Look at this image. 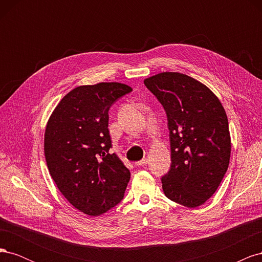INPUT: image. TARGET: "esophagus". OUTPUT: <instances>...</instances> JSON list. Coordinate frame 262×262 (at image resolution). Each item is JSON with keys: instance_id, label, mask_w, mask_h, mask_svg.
<instances>
[{"instance_id": "34e87169", "label": "esophagus", "mask_w": 262, "mask_h": 262, "mask_svg": "<svg viewBox=\"0 0 262 262\" xmlns=\"http://www.w3.org/2000/svg\"><path fill=\"white\" fill-rule=\"evenodd\" d=\"M147 163H148L147 158H143V160H141V161L137 162V163H136V166H145V165H147Z\"/></svg>"}]
</instances>
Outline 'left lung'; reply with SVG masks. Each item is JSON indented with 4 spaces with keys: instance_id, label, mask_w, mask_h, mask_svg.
<instances>
[{
    "instance_id": "left-lung-1",
    "label": "left lung",
    "mask_w": 262,
    "mask_h": 262,
    "mask_svg": "<svg viewBox=\"0 0 262 262\" xmlns=\"http://www.w3.org/2000/svg\"><path fill=\"white\" fill-rule=\"evenodd\" d=\"M144 84L168 120L171 165L162 178L163 191L185 207H200L228 168L232 142L225 109L208 86L186 74L162 72Z\"/></svg>"
}]
</instances>
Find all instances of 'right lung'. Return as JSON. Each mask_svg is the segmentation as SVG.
Segmentation results:
<instances>
[{"mask_svg": "<svg viewBox=\"0 0 262 262\" xmlns=\"http://www.w3.org/2000/svg\"><path fill=\"white\" fill-rule=\"evenodd\" d=\"M132 87L118 82L81 85L52 112L45 130V157L53 181L75 209L98 216L122 200L130 170L109 153V108Z\"/></svg>", "mask_w": 262, "mask_h": 262, "instance_id": "right-lung-1", "label": "right lung"}]
</instances>
